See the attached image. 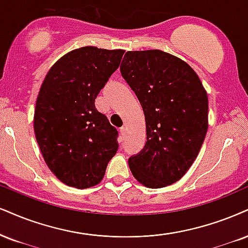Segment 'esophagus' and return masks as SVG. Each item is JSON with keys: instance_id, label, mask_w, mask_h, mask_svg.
Returning <instances> with one entry per match:
<instances>
[{"instance_id": "obj_1", "label": "esophagus", "mask_w": 248, "mask_h": 248, "mask_svg": "<svg viewBox=\"0 0 248 248\" xmlns=\"http://www.w3.org/2000/svg\"><path fill=\"white\" fill-rule=\"evenodd\" d=\"M119 131H121V134H122V136L125 137V134H126V127H125V126H122V127H121V130H119Z\"/></svg>"}]
</instances>
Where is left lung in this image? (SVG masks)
Here are the masks:
<instances>
[{
	"label": "left lung",
	"instance_id": "8db88e82",
	"mask_svg": "<svg viewBox=\"0 0 248 248\" xmlns=\"http://www.w3.org/2000/svg\"><path fill=\"white\" fill-rule=\"evenodd\" d=\"M122 77L136 93L146 121L147 141L129 158L140 184L161 188L191 168L208 129V96L187 63L158 49L127 51Z\"/></svg>",
	"mask_w": 248,
	"mask_h": 248
}]
</instances>
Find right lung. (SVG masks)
<instances>
[{"mask_svg":"<svg viewBox=\"0 0 248 248\" xmlns=\"http://www.w3.org/2000/svg\"><path fill=\"white\" fill-rule=\"evenodd\" d=\"M124 50L79 48L51 66L34 111V133L51 172L64 184H99L118 149L117 130L95 99L121 63Z\"/></svg>","mask_w":248,"mask_h":248,"instance_id":"add662e5","label":"right lung"}]
</instances>
